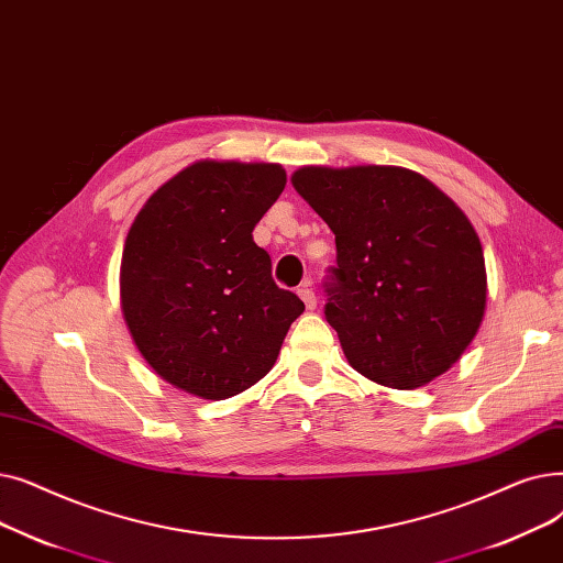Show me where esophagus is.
Instances as JSON below:
<instances>
[{
    "instance_id": "esophagus-1",
    "label": "esophagus",
    "mask_w": 563,
    "mask_h": 563,
    "mask_svg": "<svg viewBox=\"0 0 563 563\" xmlns=\"http://www.w3.org/2000/svg\"><path fill=\"white\" fill-rule=\"evenodd\" d=\"M298 296L302 298V302H305V307H307L309 311L316 309V292L309 288V282H307L302 288H298Z\"/></svg>"
}]
</instances>
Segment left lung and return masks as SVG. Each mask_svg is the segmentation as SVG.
<instances>
[{
    "mask_svg": "<svg viewBox=\"0 0 563 563\" xmlns=\"http://www.w3.org/2000/svg\"><path fill=\"white\" fill-rule=\"evenodd\" d=\"M290 183L336 240L325 318L347 364L391 389L423 387L456 364L488 298L465 212L406 167L309 165Z\"/></svg>",
    "mask_w": 563,
    "mask_h": 563,
    "instance_id": "1",
    "label": "left lung"
}]
</instances>
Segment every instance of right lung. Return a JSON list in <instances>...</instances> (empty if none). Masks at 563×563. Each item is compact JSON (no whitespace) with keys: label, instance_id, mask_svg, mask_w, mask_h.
Instances as JSON below:
<instances>
[{"label":"right lung","instance_id":"add662e5","mask_svg":"<svg viewBox=\"0 0 563 563\" xmlns=\"http://www.w3.org/2000/svg\"><path fill=\"white\" fill-rule=\"evenodd\" d=\"M286 185L275 163L197 159L148 197L121 258V311L159 378L206 400L256 385L305 311L252 231Z\"/></svg>","mask_w":563,"mask_h":563}]
</instances>
